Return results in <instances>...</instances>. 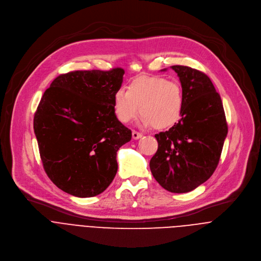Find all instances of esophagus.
<instances>
[{"label": "esophagus", "instance_id": "esophagus-1", "mask_svg": "<svg viewBox=\"0 0 261 261\" xmlns=\"http://www.w3.org/2000/svg\"><path fill=\"white\" fill-rule=\"evenodd\" d=\"M141 136H142V134L140 132H137L135 130L132 131V138L133 139H139V138H141Z\"/></svg>", "mask_w": 261, "mask_h": 261}]
</instances>
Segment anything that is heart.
I'll use <instances>...</instances> for the list:
<instances>
[{
	"mask_svg": "<svg viewBox=\"0 0 261 261\" xmlns=\"http://www.w3.org/2000/svg\"><path fill=\"white\" fill-rule=\"evenodd\" d=\"M184 95L176 82L163 76H141L132 81L127 92L114 95V111L121 123L132 122L140 111L142 126L166 129L175 125L182 113Z\"/></svg>",
	"mask_w": 261,
	"mask_h": 261,
	"instance_id": "1",
	"label": "heart"
}]
</instances>
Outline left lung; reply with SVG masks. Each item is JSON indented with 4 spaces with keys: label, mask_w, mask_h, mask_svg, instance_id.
Here are the masks:
<instances>
[{
    "label": "left lung",
    "mask_w": 261,
    "mask_h": 261,
    "mask_svg": "<svg viewBox=\"0 0 261 261\" xmlns=\"http://www.w3.org/2000/svg\"><path fill=\"white\" fill-rule=\"evenodd\" d=\"M171 69L182 90L181 118L168 131L155 135L158 150L150 168L165 190L186 193L214 173L228 127L221 97L206 74L180 65Z\"/></svg>",
    "instance_id": "obj_1"
}]
</instances>
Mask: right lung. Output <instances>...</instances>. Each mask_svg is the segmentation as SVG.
Here are the masks:
<instances>
[{
    "instance_id": "1",
    "label": "right lung",
    "mask_w": 261,
    "mask_h": 261,
    "mask_svg": "<svg viewBox=\"0 0 261 261\" xmlns=\"http://www.w3.org/2000/svg\"><path fill=\"white\" fill-rule=\"evenodd\" d=\"M124 74L122 68L61 74L37 107L34 132L44 170L68 194L96 196L117 174V152L132 137L114 111Z\"/></svg>"
}]
</instances>
